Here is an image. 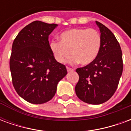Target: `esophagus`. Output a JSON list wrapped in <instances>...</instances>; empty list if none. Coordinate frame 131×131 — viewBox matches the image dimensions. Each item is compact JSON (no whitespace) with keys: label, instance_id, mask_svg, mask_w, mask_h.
Listing matches in <instances>:
<instances>
[{"label":"esophagus","instance_id":"34e87169","mask_svg":"<svg viewBox=\"0 0 131 131\" xmlns=\"http://www.w3.org/2000/svg\"><path fill=\"white\" fill-rule=\"evenodd\" d=\"M67 71H74V69H71L70 68V67H67Z\"/></svg>","mask_w":131,"mask_h":131}]
</instances>
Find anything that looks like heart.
Returning <instances> with one entry per match:
<instances>
[{"label":"heart","mask_w":131,"mask_h":131,"mask_svg":"<svg viewBox=\"0 0 131 131\" xmlns=\"http://www.w3.org/2000/svg\"><path fill=\"white\" fill-rule=\"evenodd\" d=\"M60 42L52 41L50 48L57 62L65 63L72 56V63L90 64L97 57L101 48V36L93 29L76 28L62 32Z\"/></svg>","instance_id":"1"}]
</instances>
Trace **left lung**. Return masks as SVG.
<instances>
[{"label":"left lung","instance_id":"obj_1","mask_svg":"<svg viewBox=\"0 0 131 131\" xmlns=\"http://www.w3.org/2000/svg\"><path fill=\"white\" fill-rule=\"evenodd\" d=\"M101 33V48L90 64L77 69L79 76L75 87L77 97L84 102L100 104L110 100L118 87L123 71L121 47L107 27L96 21Z\"/></svg>","mask_w":131,"mask_h":131}]
</instances>
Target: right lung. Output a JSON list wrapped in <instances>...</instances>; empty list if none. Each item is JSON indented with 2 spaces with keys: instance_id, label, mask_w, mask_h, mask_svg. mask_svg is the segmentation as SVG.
Listing matches in <instances>:
<instances>
[{
  "instance_id": "1",
  "label": "right lung",
  "mask_w": 131,
  "mask_h": 131,
  "mask_svg": "<svg viewBox=\"0 0 131 131\" xmlns=\"http://www.w3.org/2000/svg\"><path fill=\"white\" fill-rule=\"evenodd\" d=\"M57 24L34 21L13 41L10 59L12 81L19 96L32 104H43L55 95L57 85L67 74L50 48L49 35Z\"/></svg>"
}]
</instances>
